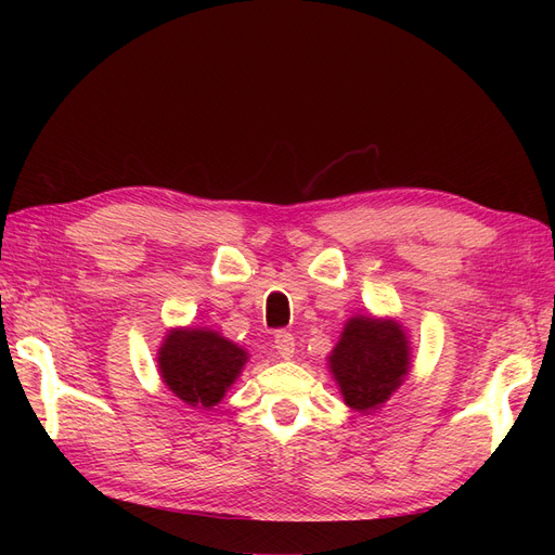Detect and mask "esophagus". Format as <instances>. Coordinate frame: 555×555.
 Here are the masks:
<instances>
[{"label": "esophagus", "instance_id": "34e87169", "mask_svg": "<svg viewBox=\"0 0 555 555\" xmlns=\"http://www.w3.org/2000/svg\"><path fill=\"white\" fill-rule=\"evenodd\" d=\"M274 348H276L279 356L283 360H289V358L295 356V337L289 335V333H285V331H279L274 335Z\"/></svg>", "mask_w": 555, "mask_h": 555}]
</instances>
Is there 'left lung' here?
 Segmentation results:
<instances>
[{
  "instance_id": "obj_1",
  "label": "left lung",
  "mask_w": 555,
  "mask_h": 555,
  "mask_svg": "<svg viewBox=\"0 0 555 555\" xmlns=\"http://www.w3.org/2000/svg\"><path fill=\"white\" fill-rule=\"evenodd\" d=\"M326 360L346 406L371 414L410 375L412 344L398 319L353 314Z\"/></svg>"
}]
</instances>
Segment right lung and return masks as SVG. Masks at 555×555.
<instances>
[{
    "label": "right lung",
    "instance_id": "right-lung-1",
    "mask_svg": "<svg viewBox=\"0 0 555 555\" xmlns=\"http://www.w3.org/2000/svg\"><path fill=\"white\" fill-rule=\"evenodd\" d=\"M249 353L211 328H170L157 351L162 383L195 410H211L238 380Z\"/></svg>",
    "mask_w": 555,
    "mask_h": 555
}]
</instances>
